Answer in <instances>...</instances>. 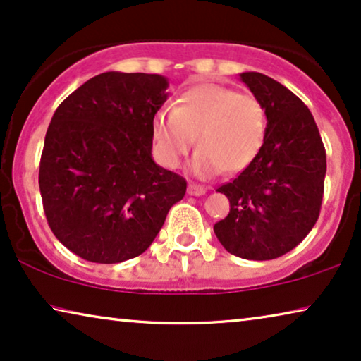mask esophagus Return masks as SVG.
<instances>
[{"label": "esophagus", "instance_id": "esophagus-1", "mask_svg": "<svg viewBox=\"0 0 361 361\" xmlns=\"http://www.w3.org/2000/svg\"><path fill=\"white\" fill-rule=\"evenodd\" d=\"M187 192H189V195L200 197V195H204V194H205L207 189H205V187L197 185V184H189V187H187Z\"/></svg>", "mask_w": 361, "mask_h": 361}]
</instances>
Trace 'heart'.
<instances>
[{
	"mask_svg": "<svg viewBox=\"0 0 361 361\" xmlns=\"http://www.w3.org/2000/svg\"><path fill=\"white\" fill-rule=\"evenodd\" d=\"M152 149L164 167L174 169L197 140L189 162L192 176L210 179L221 171L248 167L266 137V113L258 98L220 83H200L177 98L174 110L161 108L151 123Z\"/></svg>",
	"mask_w": 361,
	"mask_h": 361,
	"instance_id": "heart-1",
	"label": "heart"
}]
</instances>
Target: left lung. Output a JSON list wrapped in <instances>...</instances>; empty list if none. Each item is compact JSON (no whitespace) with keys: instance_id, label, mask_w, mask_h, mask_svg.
<instances>
[{"instance_id":"obj_1","label":"left lung","mask_w":361,"mask_h":361,"mask_svg":"<svg viewBox=\"0 0 361 361\" xmlns=\"http://www.w3.org/2000/svg\"><path fill=\"white\" fill-rule=\"evenodd\" d=\"M266 113V137L253 162L216 189L230 214L214 231L228 253L274 259L294 250L319 219L327 171L312 113L299 97L259 72L240 73Z\"/></svg>"}]
</instances>
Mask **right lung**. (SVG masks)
Returning <instances> with one entry per match:
<instances>
[{"label": "right lung", "mask_w": 361, "mask_h": 361, "mask_svg": "<svg viewBox=\"0 0 361 361\" xmlns=\"http://www.w3.org/2000/svg\"><path fill=\"white\" fill-rule=\"evenodd\" d=\"M157 73L105 72L63 100L47 128L39 189L61 243L113 264L149 248L187 182L152 159L151 123L169 97Z\"/></svg>", "instance_id": "right-lung-1"}]
</instances>
